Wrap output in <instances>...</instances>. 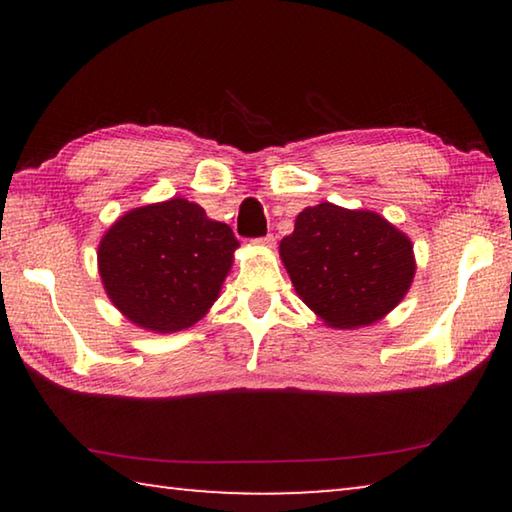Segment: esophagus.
I'll return each instance as SVG.
<instances>
[{"label":"esophagus","instance_id":"obj_1","mask_svg":"<svg viewBox=\"0 0 512 512\" xmlns=\"http://www.w3.org/2000/svg\"><path fill=\"white\" fill-rule=\"evenodd\" d=\"M255 244L262 246V248H273V246H275V237H273V235L259 237V239H255Z\"/></svg>","mask_w":512,"mask_h":512}]
</instances>
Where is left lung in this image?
Listing matches in <instances>:
<instances>
[{"label":"left lung","instance_id":"left-lung-1","mask_svg":"<svg viewBox=\"0 0 512 512\" xmlns=\"http://www.w3.org/2000/svg\"><path fill=\"white\" fill-rule=\"evenodd\" d=\"M302 302L329 327L372 325L400 305L415 275L411 239L370 210L320 203L280 241Z\"/></svg>","mask_w":512,"mask_h":512}]
</instances>
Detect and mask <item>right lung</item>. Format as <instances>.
<instances>
[{"label":"right lung","mask_w":512,"mask_h":512,"mask_svg":"<svg viewBox=\"0 0 512 512\" xmlns=\"http://www.w3.org/2000/svg\"><path fill=\"white\" fill-rule=\"evenodd\" d=\"M239 241L201 205L171 198L126 212L99 244L103 289L131 323L169 334L198 323L219 298Z\"/></svg>","instance_id":"obj_1"}]
</instances>
